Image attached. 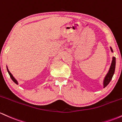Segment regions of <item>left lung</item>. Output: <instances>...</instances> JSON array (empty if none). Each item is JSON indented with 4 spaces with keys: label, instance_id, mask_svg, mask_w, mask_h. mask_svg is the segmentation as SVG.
<instances>
[{
    "label": "left lung",
    "instance_id": "obj_1",
    "mask_svg": "<svg viewBox=\"0 0 122 122\" xmlns=\"http://www.w3.org/2000/svg\"><path fill=\"white\" fill-rule=\"evenodd\" d=\"M112 52L113 51L112 48H111ZM115 65H116V59L115 57H113L111 65L108 74L105 76L104 81V87H106L108 85V83L110 82L112 78V76H113V74L115 72Z\"/></svg>",
    "mask_w": 122,
    "mask_h": 122
}]
</instances>
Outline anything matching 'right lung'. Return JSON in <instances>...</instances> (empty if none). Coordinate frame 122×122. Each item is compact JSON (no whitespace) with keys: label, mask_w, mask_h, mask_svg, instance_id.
Listing matches in <instances>:
<instances>
[{"label":"right lung","mask_w":122,"mask_h":122,"mask_svg":"<svg viewBox=\"0 0 122 122\" xmlns=\"http://www.w3.org/2000/svg\"><path fill=\"white\" fill-rule=\"evenodd\" d=\"M7 71H8V72H9V75H10V77H11V79L15 83H16V84H18V82H17V80H16L14 78V76H12V74H11V72L9 71V69H8V68L7 67Z\"/></svg>","instance_id":"obj_1"}]
</instances>
